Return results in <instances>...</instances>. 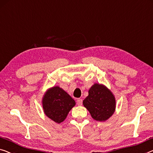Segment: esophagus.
Segmentation results:
<instances>
[{
    "label": "esophagus",
    "mask_w": 153,
    "mask_h": 153,
    "mask_svg": "<svg viewBox=\"0 0 153 153\" xmlns=\"http://www.w3.org/2000/svg\"><path fill=\"white\" fill-rule=\"evenodd\" d=\"M77 105L81 106L82 104V100L81 98L77 99Z\"/></svg>",
    "instance_id": "obj_1"
}]
</instances>
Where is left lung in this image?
<instances>
[{"label": "left lung", "instance_id": "1", "mask_svg": "<svg viewBox=\"0 0 153 153\" xmlns=\"http://www.w3.org/2000/svg\"><path fill=\"white\" fill-rule=\"evenodd\" d=\"M115 97L108 88L94 84L88 91V96L83 100V105L95 120L104 122L115 112Z\"/></svg>", "mask_w": 153, "mask_h": 153}]
</instances>
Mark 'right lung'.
<instances>
[{
	"label": "right lung",
	"instance_id": "1",
	"mask_svg": "<svg viewBox=\"0 0 153 153\" xmlns=\"http://www.w3.org/2000/svg\"><path fill=\"white\" fill-rule=\"evenodd\" d=\"M42 103L45 115L58 124L66 119L71 109L76 105L75 100L59 86L47 90Z\"/></svg>",
	"mask_w": 153,
	"mask_h": 153
}]
</instances>
